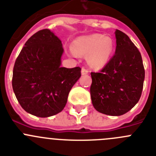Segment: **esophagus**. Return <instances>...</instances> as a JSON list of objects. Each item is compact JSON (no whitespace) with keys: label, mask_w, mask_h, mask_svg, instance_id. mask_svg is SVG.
<instances>
[{"label":"esophagus","mask_w":156,"mask_h":156,"mask_svg":"<svg viewBox=\"0 0 156 156\" xmlns=\"http://www.w3.org/2000/svg\"><path fill=\"white\" fill-rule=\"evenodd\" d=\"M88 73H89V70H88L87 69L84 68V67H83L82 70H81V73H82V75H87V74H88Z\"/></svg>","instance_id":"1"}]
</instances>
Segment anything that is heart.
Listing matches in <instances>:
<instances>
[{"label": "heart", "instance_id": "heart-1", "mask_svg": "<svg viewBox=\"0 0 156 156\" xmlns=\"http://www.w3.org/2000/svg\"><path fill=\"white\" fill-rule=\"evenodd\" d=\"M113 51V44L109 37L101 34H93L79 37L73 43V55H87L88 63L94 67L105 65Z\"/></svg>", "mask_w": 156, "mask_h": 156}]
</instances>
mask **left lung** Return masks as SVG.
I'll return each instance as SVG.
<instances>
[{
    "label": "left lung",
    "instance_id": "1",
    "mask_svg": "<svg viewBox=\"0 0 156 156\" xmlns=\"http://www.w3.org/2000/svg\"><path fill=\"white\" fill-rule=\"evenodd\" d=\"M116 48L113 57L99 73H90V97L98 112L121 115L138 102L144 80L142 58L126 34L115 32Z\"/></svg>",
    "mask_w": 156,
    "mask_h": 156
}]
</instances>
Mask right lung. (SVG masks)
Returning <instances> with one entry per match:
<instances>
[{"label": "right lung", "instance_id": "1", "mask_svg": "<svg viewBox=\"0 0 156 156\" xmlns=\"http://www.w3.org/2000/svg\"><path fill=\"white\" fill-rule=\"evenodd\" d=\"M62 41L48 29L30 37L16 58L12 88L22 108L38 117L62 112L71 88L81 76L80 67H61Z\"/></svg>", "mask_w": 156, "mask_h": 156}]
</instances>
